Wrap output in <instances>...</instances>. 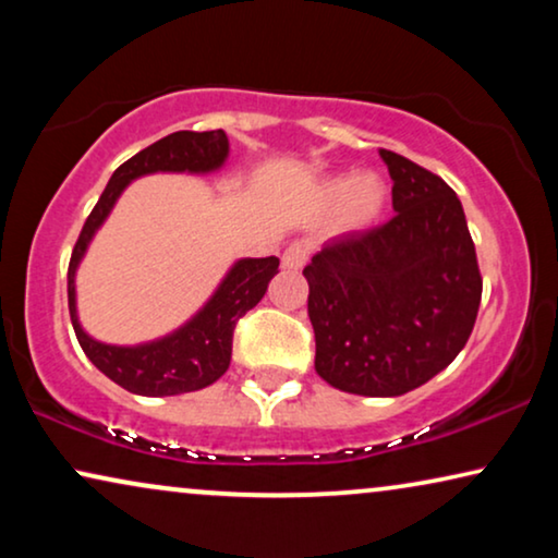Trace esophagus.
<instances>
[{
    "label": "esophagus",
    "mask_w": 558,
    "mask_h": 558,
    "mask_svg": "<svg viewBox=\"0 0 558 558\" xmlns=\"http://www.w3.org/2000/svg\"><path fill=\"white\" fill-rule=\"evenodd\" d=\"M304 262H307V248L302 243H292L284 254H281V269L287 271H300Z\"/></svg>",
    "instance_id": "esophagus-1"
}]
</instances>
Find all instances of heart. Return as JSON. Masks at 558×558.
Wrapping results in <instances>:
<instances>
[{
	"label": "heart",
	"instance_id": "obj_1",
	"mask_svg": "<svg viewBox=\"0 0 558 558\" xmlns=\"http://www.w3.org/2000/svg\"><path fill=\"white\" fill-rule=\"evenodd\" d=\"M325 201L342 203V228L365 231L386 208V185L378 174L361 172L355 178H335L323 185Z\"/></svg>",
	"mask_w": 558,
	"mask_h": 558
}]
</instances>
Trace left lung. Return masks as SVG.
Returning a JSON list of instances; mask_svg holds the SVG:
<instances>
[{"label":"left lung","mask_w":558,"mask_h":558,"mask_svg":"<svg viewBox=\"0 0 558 558\" xmlns=\"http://www.w3.org/2000/svg\"><path fill=\"white\" fill-rule=\"evenodd\" d=\"M393 180L388 223L327 241L304 266L315 371L357 396H401L460 355L483 279L460 197L437 174L380 149Z\"/></svg>","instance_id":"8db88e82"}]
</instances>
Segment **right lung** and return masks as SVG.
Listing matches in <instances>:
<instances>
[{"mask_svg": "<svg viewBox=\"0 0 558 558\" xmlns=\"http://www.w3.org/2000/svg\"><path fill=\"white\" fill-rule=\"evenodd\" d=\"M228 159V136L223 129L216 132H174L165 140L149 144L140 155L126 159L111 174L109 185L98 197L96 208L83 226L75 243L71 266H68V310L83 353L106 378L136 396H180L216 384L231 365L235 323L254 310L266 287L279 269L277 256L239 258L220 279L216 292L178 330L157 340L136 345H111L83 330L75 302V274L98 228L111 216L113 205L129 182L157 172L210 174L218 172Z\"/></svg>", "mask_w": 558, "mask_h": 558, "instance_id": "right-lung-1", "label": "right lung"}]
</instances>
